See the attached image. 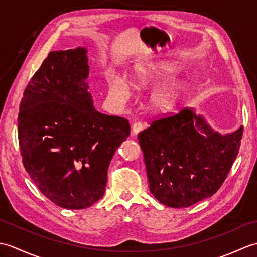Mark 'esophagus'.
<instances>
[{"label":"esophagus","instance_id":"esophagus-1","mask_svg":"<svg viewBox=\"0 0 257 257\" xmlns=\"http://www.w3.org/2000/svg\"><path fill=\"white\" fill-rule=\"evenodd\" d=\"M143 129H144V124H143V123H141V122H135V123L133 124V127H132V133H133L134 135H137V134H139Z\"/></svg>","mask_w":257,"mask_h":257}]
</instances>
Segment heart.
Here are the masks:
<instances>
[{
  "label": "heart",
  "mask_w": 257,
  "mask_h": 257,
  "mask_svg": "<svg viewBox=\"0 0 257 257\" xmlns=\"http://www.w3.org/2000/svg\"><path fill=\"white\" fill-rule=\"evenodd\" d=\"M177 72V67L171 64L158 63L145 67L135 68L129 74L128 79L116 74H110L107 78L108 100L114 106H122L132 96V86L146 87L158 80L167 78ZM184 91L181 80L173 79L162 84L150 92L148 103L151 110L167 112L174 108Z\"/></svg>",
  "instance_id": "1"
}]
</instances>
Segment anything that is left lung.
Masks as SVG:
<instances>
[{
  "mask_svg": "<svg viewBox=\"0 0 257 257\" xmlns=\"http://www.w3.org/2000/svg\"><path fill=\"white\" fill-rule=\"evenodd\" d=\"M243 127L222 135L193 108H184L139 133L152 195L166 206L187 207L210 198L236 159Z\"/></svg>",
  "mask_w": 257,
  "mask_h": 257,
  "instance_id": "8db88e82",
  "label": "left lung"
}]
</instances>
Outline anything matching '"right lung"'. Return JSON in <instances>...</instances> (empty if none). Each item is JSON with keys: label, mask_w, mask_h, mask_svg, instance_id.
<instances>
[{"label": "right lung", "mask_w": 257, "mask_h": 257, "mask_svg": "<svg viewBox=\"0 0 257 257\" xmlns=\"http://www.w3.org/2000/svg\"><path fill=\"white\" fill-rule=\"evenodd\" d=\"M87 48L48 54L24 90L18 119L26 172L53 203L89 207L105 193L114 152L127 139V119L94 107Z\"/></svg>", "instance_id": "1"}]
</instances>
